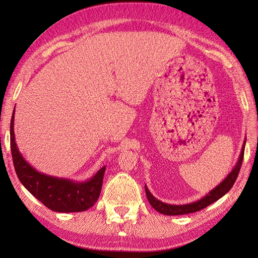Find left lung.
<instances>
[{"label": "left lung", "mask_w": 258, "mask_h": 258, "mask_svg": "<svg viewBox=\"0 0 258 258\" xmlns=\"http://www.w3.org/2000/svg\"><path fill=\"white\" fill-rule=\"evenodd\" d=\"M245 144H246V138L244 140L242 151H240V154H239L236 165L234 166V168L228 173L227 176L224 178L220 184L208 191V193L205 196H203L202 199L197 200L196 202H191V203H188V204H183V205L167 204V203H164L160 200H157L154 195H152L149 188H147V186L145 185V193L147 196V200H149V202H150V204L158 213L164 214V215H169V216L184 215V214L195 213V212H199V211L203 210V208L207 207L208 205L213 204L214 202L220 200L221 197H223L229 189L233 187L235 180H236V178L238 176L240 166H242V163H243Z\"/></svg>", "instance_id": "8db88e82"}]
</instances>
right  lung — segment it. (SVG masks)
Returning a JSON list of instances; mask_svg holds the SVG:
<instances>
[{
  "label": "right lung",
  "mask_w": 258,
  "mask_h": 258,
  "mask_svg": "<svg viewBox=\"0 0 258 258\" xmlns=\"http://www.w3.org/2000/svg\"><path fill=\"white\" fill-rule=\"evenodd\" d=\"M14 114L11 118L10 140L13 164L22 185L47 208L57 213L84 212L95 204L101 194L105 166L86 180L51 176L38 172L19 151L14 134Z\"/></svg>",
  "instance_id": "1"
}]
</instances>
